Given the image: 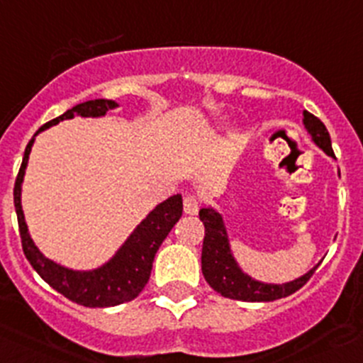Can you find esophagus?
I'll list each match as a JSON object with an SVG mask.
<instances>
[{
    "label": "esophagus",
    "mask_w": 363,
    "mask_h": 363,
    "mask_svg": "<svg viewBox=\"0 0 363 363\" xmlns=\"http://www.w3.org/2000/svg\"><path fill=\"white\" fill-rule=\"evenodd\" d=\"M199 199L196 198V196H187V198L184 199V210L185 213H189V216H196V213L199 212Z\"/></svg>",
    "instance_id": "obj_1"
}]
</instances>
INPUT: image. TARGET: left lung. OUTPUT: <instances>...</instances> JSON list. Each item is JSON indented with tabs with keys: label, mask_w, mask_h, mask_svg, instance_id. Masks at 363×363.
<instances>
[{
	"label": "left lung",
	"mask_w": 363,
	"mask_h": 363,
	"mask_svg": "<svg viewBox=\"0 0 363 363\" xmlns=\"http://www.w3.org/2000/svg\"><path fill=\"white\" fill-rule=\"evenodd\" d=\"M303 124H305V130L308 132V135L312 137V143L317 147H320L328 157L335 158L333 150H331L330 133H328L326 126L320 123V119L303 110ZM199 219L205 224V239H203L201 251L203 276H205L210 287L219 292L220 296H224V298L250 303H264L287 298V296L299 291L308 281L310 276L313 274V271L319 265H313L310 271H306L305 274L292 279V281H258L253 276L244 272L239 262L233 257L223 213L213 208V206H205V208L199 210Z\"/></svg>",
	"instance_id": "1"
}]
</instances>
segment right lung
I'll return each instance as SVG.
<instances>
[{
	"instance_id": "obj_1",
	"label": "right lung",
	"mask_w": 363,
	"mask_h": 363,
	"mask_svg": "<svg viewBox=\"0 0 363 363\" xmlns=\"http://www.w3.org/2000/svg\"><path fill=\"white\" fill-rule=\"evenodd\" d=\"M116 108H119V103L113 101V99H91V101L72 106L71 110L58 116L57 119L40 126L39 132L32 137V140L24 150L23 164H21L19 174H17L16 187H13V205H16L17 223H19L21 242H23V251L28 262L50 287H53L55 291L60 292L71 301L82 306H89V308H106V306L128 303L143 292L147 279H150L158 247L162 246L164 239L169 235V231L172 230V226L178 223L182 213H184L182 194H174L165 201L158 203L137 224L135 230L128 235V239L121 244L119 250L105 264L94 269H71L48 258L35 246L28 231V224L24 219L21 192H23V179L26 167H28L32 146L40 132L55 126L60 121L72 119L74 116L96 119V117L106 116L108 110Z\"/></svg>"
}]
</instances>
